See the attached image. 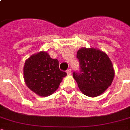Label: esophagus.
I'll return each instance as SVG.
<instances>
[{
    "label": "esophagus",
    "instance_id": "1",
    "mask_svg": "<svg viewBox=\"0 0 130 130\" xmlns=\"http://www.w3.org/2000/svg\"><path fill=\"white\" fill-rule=\"evenodd\" d=\"M66 72H67V73L68 74V75H70L71 74V69H68L66 71Z\"/></svg>",
    "mask_w": 130,
    "mask_h": 130
}]
</instances>
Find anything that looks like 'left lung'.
Listing matches in <instances>:
<instances>
[{"label":"left lung","instance_id":"1","mask_svg":"<svg viewBox=\"0 0 130 130\" xmlns=\"http://www.w3.org/2000/svg\"><path fill=\"white\" fill-rule=\"evenodd\" d=\"M79 70L73 77L79 90L89 97L101 95L110 86L114 78V69L106 53L95 48H81L77 51Z\"/></svg>","mask_w":130,"mask_h":130}]
</instances>
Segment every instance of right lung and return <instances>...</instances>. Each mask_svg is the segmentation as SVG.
Masks as SVG:
<instances>
[{
    "label": "right lung",
    "instance_id": "right-lung-1",
    "mask_svg": "<svg viewBox=\"0 0 130 130\" xmlns=\"http://www.w3.org/2000/svg\"><path fill=\"white\" fill-rule=\"evenodd\" d=\"M66 75V72L59 69V61L51 59L46 52L43 51L29 57L23 67L26 85L40 96L52 94Z\"/></svg>",
    "mask_w": 130,
    "mask_h": 130
}]
</instances>
